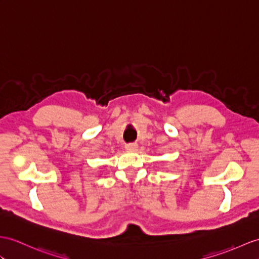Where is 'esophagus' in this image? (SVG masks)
I'll return each instance as SVG.
<instances>
[{"instance_id":"1","label":"esophagus","mask_w":259,"mask_h":259,"mask_svg":"<svg viewBox=\"0 0 259 259\" xmlns=\"http://www.w3.org/2000/svg\"><path fill=\"white\" fill-rule=\"evenodd\" d=\"M125 149L126 150H130V151H134V150L137 149V144H134V143L126 144L125 145Z\"/></svg>"}]
</instances>
